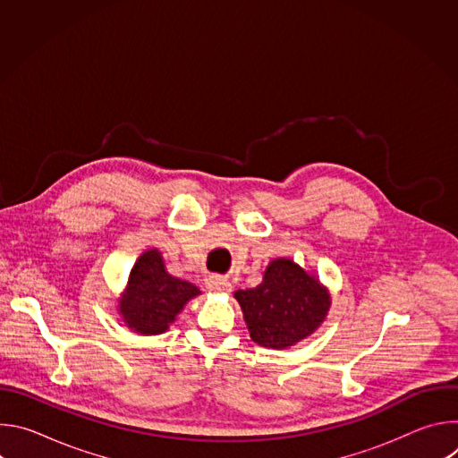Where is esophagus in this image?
<instances>
[{
	"instance_id": "obj_1",
	"label": "esophagus",
	"mask_w": 458,
	"mask_h": 458,
	"mask_svg": "<svg viewBox=\"0 0 458 458\" xmlns=\"http://www.w3.org/2000/svg\"><path fill=\"white\" fill-rule=\"evenodd\" d=\"M207 288H208L210 292H223V293L232 292L230 281H228V279H223V277H217V276L207 279Z\"/></svg>"
}]
</instances>
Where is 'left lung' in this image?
Masks as SVG:
<instances>
[{
    "label": "left lung",
    "instance_id": "1",
    "mask_svg": "<svg viewBox=\"0 0 458 458\" xmlns=\"http://www.w3.org/2000/svg\"><path fill=\"white\" fill-rule=\"evenodd\" d=\"M253 343L288 348L311 335L330 308L326 290L288 259L267 268L257 288L235 292Z\"/></svg>",
    "mask_w": 458,
    "mask_h": 458
}]
</instances>
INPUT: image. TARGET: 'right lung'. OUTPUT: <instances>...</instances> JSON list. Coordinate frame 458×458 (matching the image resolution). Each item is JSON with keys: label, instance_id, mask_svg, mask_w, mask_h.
<instances>
[{"label": "right lung", "instance_id": "1", "mask_svg": "<svg viewBox=\"0 0 458 458\" xmlns=\"http://www.w3.org/2000/svg\"><path fill=\"white\" fill-rule=\"evenodd\" d=\"M199 295L198 286L166 274L157 250L145 251L130 272L119 310L128 328L145 335L163 334L186 301Z\"/></svg>", "mask_w": 458, "mask_h": 458}]
</instances>
